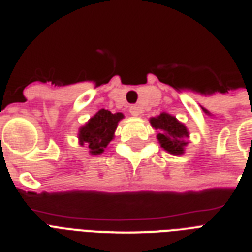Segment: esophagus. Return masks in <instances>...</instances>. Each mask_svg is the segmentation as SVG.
<instances>
[{"label": "esophagus", "instance_id": "esophagus-1", "mask_svg": "<svg viewBox=\"0 0 252 252\" xmlns=\"http://www.w3.org/2000/svg\"><path fill=\"white\" fill-rule=\"evenodd\" d=\"M129 112H130V115H133V116H138V115L142 112V110L138 106H130Z\"/></svg>", "mask_w": 252, "mask_h": 252}]
</instances>
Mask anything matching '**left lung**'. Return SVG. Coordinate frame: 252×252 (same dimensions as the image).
Listing matches in <instances>:
<instances>
[{
  "label": "left lung",
  "mask_w": 252,
  "mask_h": 252,
  "mask_svg": "<svg viewBox=\"0 0 252 252\" xmlns=\"http://www.w3.org/2000/svg\"><path fill=\"white\" fill-rule=\"evenodd\" d=\"M150 124L156 129L161 130L157 134V137L163 149L171 154L183 153L184 146L187 145L184 137L188 136L187 128L184 126V124L179 123L174 116L168 114H161L157 118H153L150 120Z\"/></svg>",
  "instance_id": "left-lung-1"
}]
</instances>
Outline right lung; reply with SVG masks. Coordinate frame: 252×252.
<instances>
[{
	"label": "right lung",
	"instance_id": "obj_1",
	"mask_svg": "<svg viewBox=\"0 0 252 252\" xmlns=\"http://www.w3.org/2000/svg\"><path fill=\"white\" fill-rule=\"evenodd\" d=\"M124 118L123 114H111L110 111L100 110L93 116L80 129L78 138L84 145L86 144L91 154H100L110 141L114 138V133L118 123Z\"/></svg>",
	"mask_w": 252,
	"mask_h": 252
}]
</instances>
